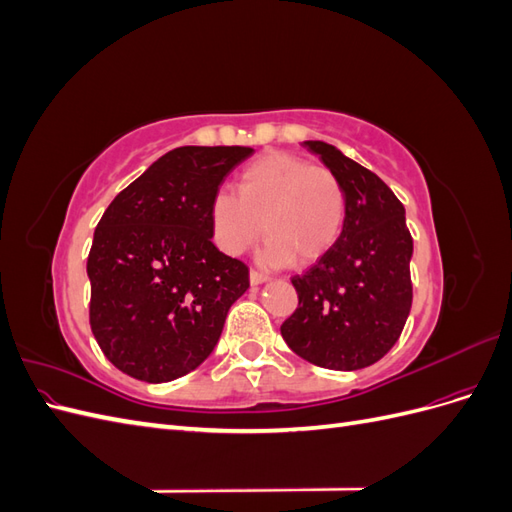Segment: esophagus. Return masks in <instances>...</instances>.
<instances>
[{"mask_svg": "<svg viewBox=\"0 0 512 512\" xmlns=\"http://www.w3.org/2000/svg\"><path fill=\"white\" fill-rule=\"evenodd\" d=\"M267 280H269L267 273H260V271H256V269L250 271V282H252L254 286H258V284H262V282H267Z\"/></svg>", "mask_w": 512, "mask_h": 512, "instance_id": "esophagus-1", "label": "esophagus"}]
</instances>
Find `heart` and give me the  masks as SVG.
I'll list each match as a JSON object with an SVG mask.
<instances>
[{
  "label": "heart",
  "mask_w": 512,
  "mask_h": 512,
  "mask_svg": "<svg viewBox=\"0 0 512 512\" xmlns=\"http://www.w3.org/2000/svg\"><path fill=\"white\" fill-rule=\"evenodd\" d=\"M235 190L215 194L209 209L213 239L230 256L243 254L265 230L262 258L269 265H312L342 237L348 196L327 166L269 151L243 166Z\"/></svg>",
  "instance_id": "b5f03b06"
}]
</instances>
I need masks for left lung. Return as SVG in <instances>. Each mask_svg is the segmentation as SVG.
<instances>
[{
    "mask_svg": "<svg viewBox=\"0 0 512 512\" xmlns=\"http://www.w3.org/2000/svg\"><path fill=\"white\" fill-rule=\"evenodd\" d=\"M303 145L342 179L348 215L331 250L290 280L299 307L284 320L282 337L318 367L363 369L395 346L412 307L406 209L378 175L333 145Z\"/></svg>",
    "mask_w": 512,
    "mask_h": 512,
    "instance_id": "left-lung-1",
    "label": "left lung"
}]
</instances>
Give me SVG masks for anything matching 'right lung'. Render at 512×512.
<instances>
[{
	"label": "right lung",
	"mask_w": 512,
	"mask_h": 512,
	"mask_svg": "<svg viewBox=\"0 0 512 512\" xmlns=\"http://www.w3.org/2000/svg\"><path fill=\"white\" fill-rule=\"evenodd\" d=\"M252 147H177L121 190L87 258L89 324L104 356L143 382L190 374L213 352L250 269L213 245L209 209Z\"/></svg>",
	"instance_id": "1"
}]
</instances>
